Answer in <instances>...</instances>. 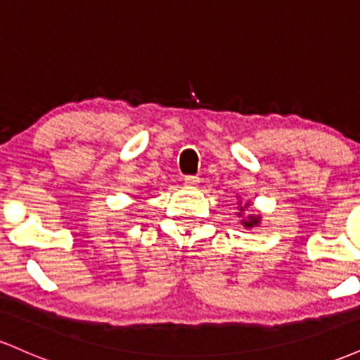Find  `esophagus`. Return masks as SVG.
<instances>
[{
  "instance_id": "obj_1",
  "label": "esophagus",
  "mask_w": 360,
  "mask_h": 360,
  "mask_svg": "<svg viewBox=\"0 0 360 360\" xmlns=\"http://www.w3.org/2000/svg\"><path fill=\"white\" fill-rule=\"evenodd\" d=\"M184 184L188 186V188H196V186L200 184V177H198V176H186L184 177Z\"/></svg>"
}]
</instances>
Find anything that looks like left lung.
I'll return each instance as SVG.
<instances>
[{
	"mask_svg": "<svg viewBox=\"0 0 360 360\" xmlns=\"http://www.w3.org/2000/svg\"><path fill=\"white\" fill-rule=\"evenodd\" d=\"M238 206H240V210H238L237 214H238V218H242V225L245 226V229H252V226H257L259 223H260V214H245V217H243V212H245V210L249 208L250 201H247L245 205H242V201H240V203H238Z\"/></svg>",
	"mask_w": 360,
	"mask_h": 360,
	"instance_id": "left-lung-1",
	"label": "left lung"
}]
</instances>
